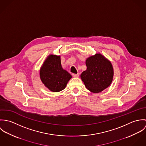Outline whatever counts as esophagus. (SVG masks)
<instances>
[{"label": "esophagus", "mask_w": 146, "mask_h": 146, "mask_svg": "<svg viewBox=\"0 0 146 146\" xmlns=\"http://www.w3.org/2000/svg\"><path fill=\"white\" fill-rule=\"evenodd\" d=\"M72 76L75 78H77L79 76V74H72Z\"/></svg>", "instance_id": "obj_1"}]
</instances>
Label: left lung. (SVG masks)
I'll return each instance as SVG.
<instances>
[{
	"label": "left lung",
	"instance_id": "1",
	"mask_svg": "<svg viewBox=\"0 0 146 146\" xmlns=\"http://www.w3.org/2000/svg\"><path fill=\"white\" fill-rule=\"evenodd\" d=\"M86 70L80 77L86 88L93 93H100L112 83L113 70L111 63L101 54L86 59Z\"/></svg>",
	"mask_w": 146,
	"mask_h": 146
}]
</instances>
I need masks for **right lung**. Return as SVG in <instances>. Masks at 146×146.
I'll list each match as a JSON object with an SVG mask.
<instances>
[{"label": "right lung", "instance_id": "1", "mask_svg": "<svg viewBox=\"0 0 146 146\" xmlns=\"http://www.w3.org/2000/svg\"><path fill=\"white\" fill-rule=\"evenodd\" d=\"M42 83L50 91L58 92L64 89L71 75L61 66L60 56L50 55L45 61L40 71Z\"/></svg>", "mask_w": 146, "mask_h": 146}]
</instances>
